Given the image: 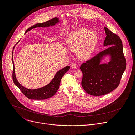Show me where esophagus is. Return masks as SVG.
<instances>
[{"label": "esophagus", "instance_id": "esophagus-1", "mask_svg": "<svg viewBox=\"0 0 135 135\" xmlns=\"http://www.w3.org/2000/svg\"><path fill=\"white\" fill-rule=\"evenodd\" d=\"M71 67L73 68V69H76V68H77V64H76V63H73L72 64H71Z\"/></svg>", "mask_w": 135, "mask_h": 135}]
</instances>
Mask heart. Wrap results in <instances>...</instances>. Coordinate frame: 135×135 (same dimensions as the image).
I'll list each match as a JSON object with an SVG mask.
<instances>
[{
  "instance_id": "b5f03b06",
  "label": "heart",
  "mask_w": 135,
  "mask_h": 135,
  "mask_svg": "<svg viewBox=\"0 0 135 135\" xmlns=\"http://www.w3.org/2000/svg\"><path fill=\"white\" fill-rule=\"evenodd\" d=\"M98 43V36L94 32L85 28H79L71 33L66 40L68 48L76 51L81 59H87L94 51Z\"/></svg>"
}]
</instances>
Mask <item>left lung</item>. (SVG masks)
Here are the masks:
<instances>
[{
    "instance_id": "1",
    "label": "left lung",
    "mask_w": 135,
    "mask_h": 135,
    "mask_svg": "<svg viewBox=\"0 0 135 135\" xmlns=\"http://www.w3.org/2000/svg\"><path fill=\"white\" fill-rule=\"evenodd\" d=\"M104 28L107 36L103 44L109 47L83 63L80 67L83 73L82 87L86 92L93 96L113 91L119 86L126 68L121 38L106 27ZM106 55L110 56V61L100 64L102 58Z\"/></svg>"
}]
</instances>
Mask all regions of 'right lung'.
Masks as SVG:
<instances>
[{
    "label": "right lung",
    "mask_w": 135,
    "mask_h": 135,
    "mask_svg": "<svg viewBox=\"0 0 135 135\" xmlns=\"http://www.w3.org/2000/svg\"><path fill=\"white\" fill-rule=\"evenodd\" d=\"M58 23H59V19L57 17H55L46 22L42 23H37L31 26L26 31L25 33H27L28 31H30L31 30L34 28L38 27H49L50 26H54ZM12 60H13V65L12 76H13V80L14 83L17 87L19 88L20 91L23 93V94L26 97H27L28 99L31 100L32 99L45 100V99H49L52 97V96H54L58 91L62 77L65 75V74L69 70V69L70 68V66H66L65 68L58 71L56 73V75L55 76L54 78L51 80V81L47 85L40 88L31 89H28L23 87L17 81L15 76L14 64V61L13 59H12Z\"/></svg>",
    "instance_id": "add662e5"
}]
</instances>
